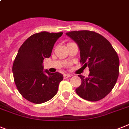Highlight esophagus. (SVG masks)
<instances>
[{
    "instance_id": "34e87169",
    "label": "esophagus",
    "mask_w": 129,
    "mask_h": 129,
    "mask_svg": "<svg viewBox=\"0 0 129 129\" xmlns=\"http://www.w3.org/2000/svg\"><path fill=\"white\" fill-rule=\"evenodd\" d=\"M72 77V75H70V74H64V75H63L64 79H66V78H68V77Z\"/></svg>"
}]
</instances>
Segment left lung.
I'll return each instance as SVG.
<instances>
[{"label":"left lung","mask_w":129,"mask_h":129,"mask_svg":"<svg viewBox=\"0 0 129 129\" xmlns=\"http://www.w3.org/2000/svg\"><path fill=\"white\" fill-rule=\"evenodd\" d=\"M77 43L80 63L88 66L87 77L78 75L81 85L75 89L79 97L90 101L102 99L111 91L119 74V59L111 43L102 35L89 30L66 33Z\"/></svg>","instance_id":"1"}]
</instances>
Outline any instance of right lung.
I'll return each instance as SVG.
<instances>
[{
    "instance_id": "add662e5",
    "label": "right lung",
    "mask_w": 129,
    "mask_h": 129,
    "mask_svg": "<svg viewBox=\"0 0 129 129\" xmlns=\"http://www.w3.org/2000/svg\"><path fill=\"white\" fill-rule=\"evenodd\" d=\"M63 32L36 33L23 43L12 65L14 80L24 98L36 104L46 102L55 96L63 79L58 72L43 70L45 58L52 54L56 40Z\"/></svg>"
}]
</instances>
